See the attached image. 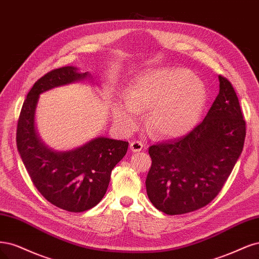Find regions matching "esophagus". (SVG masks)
<instances>
[{
    "label": "esophagus",
    "instance_id": "34e87169",
    "mask_svg": "<svg viewBox=\"0 0 259 259\" xmlns=\"http://www.w3.org/2000/svg\"><path fill=\"white\" fill-rule=\"evenodd\" d=\"M143 147H144L143 143H142V142H140V141H133L130 143V149H131V152H133V153L141 152L142 149H143Z\"/></svg>",
    "mask_w": 259,
    "mask_h": 259
}]
</instances>
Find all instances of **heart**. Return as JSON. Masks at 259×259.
<instances>
[{"instance_id": "b5f03b06", "label": "heart", "mask_w": 259, "mask_h": 259, "mask_svg": "<svg viewBox=\"0 0 259 259\" xmlns=\"http://www.w3.org/2000/svg\"><path fill=\"white\" fill-rule=\"evenodd\" d=\"M205 103V86L189 70L162 68L133 79L126 98L115 100L112 110L118 126L131 131L141 118V108H151L148 126L155 135L180 138L197 126Z\"/></svg>"}]
</instances>
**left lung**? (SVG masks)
Masks as SVG:
<instances>
[{
  "instance_id": "8db88e82",
  "label": "left lung",
  "mask_w": 259,
  "mask_h": 259,
  "mask_svg": "<svg viewBox=\"0 0 259 259\" xmlns=\"http://www.w3.org/2000/svg\"><path fill=\"white\" fill-rule=\"evenodd\" d=\"M220 93L203 121L183 138L149 147L146 191L158 210L179 215L210 203L242 153L245 121L231 82L219 76Z\"/></svg>"
}]
</instances>
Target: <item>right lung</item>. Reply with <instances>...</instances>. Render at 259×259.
Returning <instances> with one entry per match:
<instances>
[{
    "mask_svg": "<svg viewBox=\"0 0 259 259\" xmlns=\"http://www.w3.org/2000/svg\"><path fill=\"white\" fill-rule=\"evenodd\" d=\"M93 77L75 66H63L40 77L24 100L17 126V148L33 184L47 201L69 212H84L104 197L114 166L124 157L128 142L98 137L59 152L48 147L35 127L39 95Z\"/></svg>",
    "mask_w": 259,
    "mask_h": 259,
    "instance_id": "1",
    "label": "right lung"
}]
</instances>
